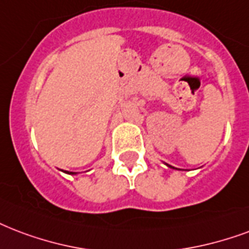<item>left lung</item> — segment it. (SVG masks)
<instances>
[{"label": "left lung", "instance_id": "1", "mask_svg": "<svg viewBox=\"0 0 249 249\" xmlns=\"http://www.w3.org/2000/svg\"><path fill=\"white\" fill-rule=\"evenodd\" d=\"M170 167H172V166H170Z\"/></svg>", "mask_w": 249, "mask_h": 249}]
</instances>
